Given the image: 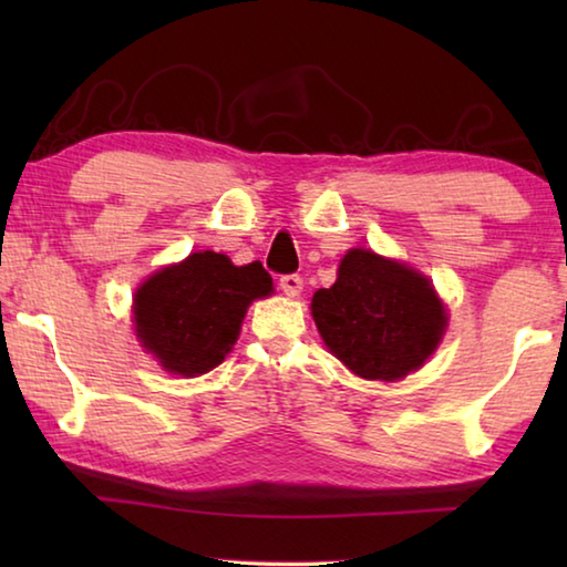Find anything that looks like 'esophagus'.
<instances>
[{
	"mask_svg": "<svg viewBox=\"0 0 567 567\" xmlns=\"http://www.w3.org/2000/svg\"><path fill=\"white\" fill-rule=\"evenodd\" d=\"M280 287H282V292L287 297L300 295L302 292V277L300 275H282L280 277Z\"/></svg>",
	"mask_w": 567,
	"mask_h": 567,
	"instance_id": "obj_1",
	"label": "esophagus"
}]
</instances>
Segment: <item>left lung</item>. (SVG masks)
Returning <instances> with one entry per match:
<instances>
[{
	"instance_id": "left-lung-1",
	"label": "left lung",
	"mask_w": 567,
	"mask_h": 567,
	"mask_svg": "<svg viewBox=\"0 0 567 567\" xmlns=\"http://www.w3.org/2000/svg\"><path fill=\"white\" fill-rule=\"evenodd\" d=\"M312 318L334 358L364 380L417 370L447 324L425 277L370 249L342 257L334 285L312 295Z\"/></svg>"
}]
</instances>
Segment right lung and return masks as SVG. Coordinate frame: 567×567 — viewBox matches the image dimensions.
<instances>
[{
  "label": "right lung",
  "mask_w": 567,
  "mask_h": 567,
  "mask_svg": "<svg viewBox=\"0 0 567 567\" xmlns=\"http://www.w3.org/2000/svg\"><path fill=\"white\" fill-rule=\"evenodd\" d=\"M270 292L272 277L260 262L235 267L207 249L152 275L134 297V322L162 368L195 378L225 360L247 305Z\"/></svg>",
  "instance_id": "right-lung-1"
}]
</instances>
